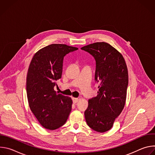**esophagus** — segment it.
Segmentation results:
<instances>
[{
    "label": "esophagus",
    "mask_w": 155,
    "mask_h": 155,
    "mask_svg": "<svg viewBox=\"0 0 155 155\" xmlns=\"http://www.w3.org/2000/svg\"><path fill=\"white\" fill-rule=\"evenodd\" d=\"M78 101V98H75V97H72V101H73V103L74 104H76Z\"/></svg>",
    "instance_id": "1"
}]
</instances>
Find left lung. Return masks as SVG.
<instances>
[{
    "label": "left lung",
    "mask_w": 155,
    "mask_h": 155,
    "mask_svg": "<svg viewBox=\"0 0 155 155\" xmlns=\"http://www.w3.org/2000/svg\"><path fill=\"white\" fill-rule=\"evenodd\" d=\"M96 61L95 80L98 94L88 101L86 121L92 129L104 132L111 129L124 107L128 85L127 65L122 54L110 44L97 42L81 48Z\"/></svg>",
    "instance_id": "obj_1"
}]
</instances>
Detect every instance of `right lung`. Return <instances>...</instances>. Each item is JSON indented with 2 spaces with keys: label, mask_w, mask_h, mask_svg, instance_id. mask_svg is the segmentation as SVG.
<instances>
[{
  "label": "right lung",
  "mask_w": 155,
  "mask_h": 155,
  "mask_svg": "<svg viewBox=\"0 0 155 155\" xmlns=\"http://www.w3.org/2000/svg\"><path fill=\"white\" fill-rule=\"evenodd\" d=\"M77 50L64 44H51L38 51L30 63L26 78L29 107L47 129L63 126L71 112V98L58 94L54 87L62 76L64 57Z\"/></svg>",
  "instance_id": "right-lung-1"
}]
</instances>
